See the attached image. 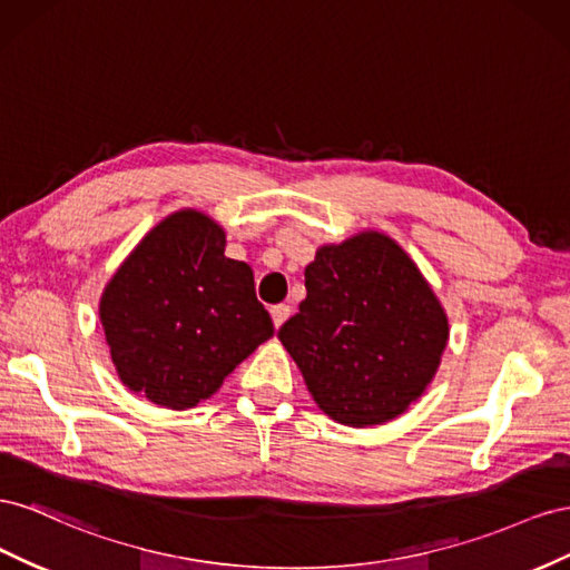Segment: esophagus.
Here are the masks:
<instances>
[{
    "label": "esophagus",
    "instance_id": "1",
    "mask_svg": "<svg viewBox=\"0 0 570 570\" xmlns=\"http://www.w3.org/2000/svg\"><path fill=\"white\" fill-rule=\"evenodd\" d=\"M272 322H274V327L279 330L282 324L288 320V315H291V307L288 305H284V303H279V305H272Z\"/></svg>",
    "mask_w": 570,
    "mask_h": 570
}]
</instances>
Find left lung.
I'll list each match as a JSON object with an SVG mask.
<instances>
[{
  "label": "left lung",
  "mask_w": 570,
  "mask_h": 570,
  "mask_svg": "<svg viewBox=\"0 0 570 570\" xmlns=\"http://www.w3.org/2000/svg\"><path fill=\"white\" fill-rule=\"evenodd\" d=\"M305 288L276 336L320 411L348 428L384 425L409 411L449 341V317L411 255L367 229L320 246Z\"/></svg>",
  "instance_id": "1"
}]
</instances>
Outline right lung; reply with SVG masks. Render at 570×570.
Listing matches in <instances>:
<instances>
[{"mask_svg": "<svg viewBox=\"0 0 570 570\" xmlns=\"http://www.w3.org/2000/svg\"><path fill=\"white\" fill-rule=\"evenodd\" d=\"M226 234L198 209H178L140 238L100 298L119 380L161 409L213 396L274 334L253 269L224 255Z\"/></svg>", "mask_w": 570, "mask_h": 570, "instance_id": "1", "label": "right lung"}]
</instances>
